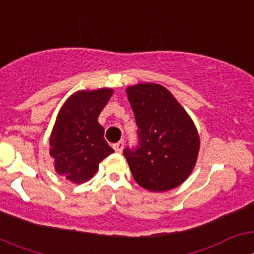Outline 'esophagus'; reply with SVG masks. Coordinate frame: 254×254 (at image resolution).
<instances>
[{
  "label": "esophagus",
  "mask_w": 254,
  "mask_h": 254,
  "mask_svg": "<svg viewBox=\"0 0 254 254\" xmlns=\"http://www.w3.org/2000/svg\"><path fill=\"white\" fill-rule=\"evenodd\" d=\"M123 147H125V142L123 141H120V142H117L113 145V149L116 150V152H120V154L123 151Z\"/></svg>",
  "instance_id": "34e87169"
}]
</instances>
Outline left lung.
<instances>
[{
    "mask_svg": "<svg viewBox=\"0 0 254 254\" xmlns=\"http://www.w3.org/2000/svg\"><path fill=\"white\" fill-rule=\"evenodd\" d=\"M138 127L140 146L123 151L137 185L151 192L181 186L199 151L196 126L172 93L154 82L126 89Z\"/></svg>",
    "mask_w": 254,
    "mask_h": 254,
    "instance_id": "1",
    "label": "left lung"
}]
</instances>
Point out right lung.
I'll return each instance as SVG.
<instances>
[{
  "label": "right lung",
  "instance_id": "1",
  "mask_svg": "<svg viewBox=\"0 0 254 254\" xmlns=\"http://www.w3.org/2000/svg\"><path fill=\"white\" fill-rule=\"evenodd\" d=\"M113 89L78 90L60 109L49 137V154L57 174L81 185L99 169L103 159L114 150L104 140V128L98 122Z\"/></svg>",
  "mask_w": 254,
  "mask_h": 254
}]
</instances>
